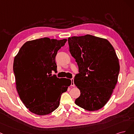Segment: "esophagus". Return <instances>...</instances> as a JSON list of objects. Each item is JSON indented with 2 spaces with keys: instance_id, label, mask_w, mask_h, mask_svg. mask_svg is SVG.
<instances>
[{
  "instance_id": "esophagus-1",
  "label": "esophagus",
  "mask_w": 134,
  "mask_h": 134,
  "mask_svg": "<svg viewBox=\"0 0 134 134\" xmlns=\"http://www.w3.org/2000/svg\"><path fill=\"white\" fill-rule=\"evenodd\" d=\"M71 86H73V87H75V83H74V79H72L71 80Z\"/></svg>"
}]
</instances>
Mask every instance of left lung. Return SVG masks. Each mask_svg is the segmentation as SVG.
Returning <instances> with one entry per match:
<instances>
[{"label":"left lung","mask_w":134,"mask_h":134,"mask_svg":"<svg viewBox=\"0 0 134 134\" xmlns=\"http://www.w3.org/2000/svg\"><path fill=\"white\" fill-rule=\"evenodd\" d=\"M68 42L80 72L74 80L81 92L75 103L87 111L100 110L118 82L120 64L114 48L106 39L90 34L69 37Z\"/></svg>","instance_id":"left-lung-1"}]
</instances>
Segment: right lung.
<instances>
[{"instance_id":"add662e5","label":"right lung","mask_w":134,"mask_h":134,"mask_svg":"<svg viewBox=\"0 0 134 134\" xmlns=\"http://www.w3.org/2000/svg\"><path fill=\"white\" fill-rule=\"evenodd\" d=\"M49 38L25 42L15 56L13 71L16 89L21 101L31 113L46 115L58 107L62 93L71 81L52 76L56 71L57 51L66 42Z\"/></svg>"}]
</instances>
